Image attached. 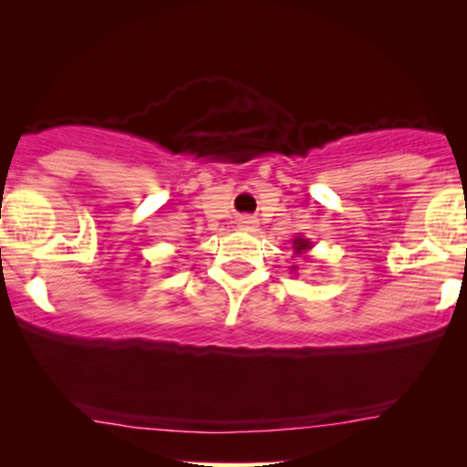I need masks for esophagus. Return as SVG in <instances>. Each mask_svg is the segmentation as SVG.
Segmentation results:
<instances>
[{
    "mask_svg": "<svg viewBox=\"0 0 467 467\" xmlns=\"http://www.w3.org/2000/svg\"><path fill=\"white\" fill-rule=\"evenodd\" d=\"M239 226L244 228V230H254L256 228V222L252 217L244 215V217H239Z\"/></svg>",
    "mask_w": 467,
    "mask_h": 467,
    "instance_id": "1",
    "label": "esophagus"
}]
</instances>
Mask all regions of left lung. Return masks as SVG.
I'll use <instances>...</instances> for the list:
<instances>
[{
	"label": "left lung",
	"instance_id": "8db88e82",
	"mask_svg": "<svg viewBox=\"0 0 467 467\" xmlns=\"http://www.w3.org/2000/svg\"><path fill=\"white\" fill-rule=\"evenodd\" d=\"M292 244H294V252H296V254H303V252H307L309 248H312V241L303 239V237H296ZM294 270H296V267H294Z\"/></svg>",
	"mask_w": 467,
	"mask_h": 467
}]
</instances>
